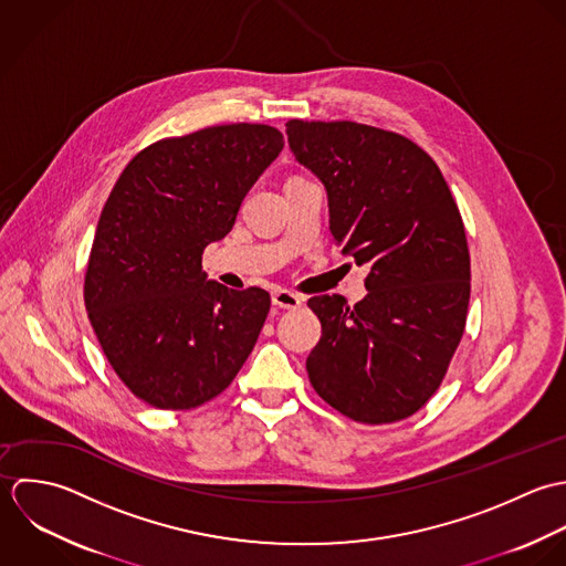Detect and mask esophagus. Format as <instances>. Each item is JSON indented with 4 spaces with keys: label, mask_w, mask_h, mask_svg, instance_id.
<instances>
[{
    "label": "esophagus",
    "mask_w": 566,
    "mask_h": 566,
    "mask_svg": "<svg viewBox=\"0 0 566 566\" xmlns=\"http://www.w3.org/2000/svg\"><path fill=\"white\" fill-rule=\"evenodd\" d=\"M271 300H273V304H275L277 308H286V311H297V308H302V304H304V300H302L297 293H291V291H286V289H277V291L271 295Z\"/></svg>",
    "instance_id": "1"
}]
</instances>
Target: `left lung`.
I'll use <instances>...</instances> for the list:
<instances>
[{
    "instance_id": "8db88e82",
    "label": "left lung",
    "mask_w": 566,
    "mask_h": 566,
    "mask_svg": "<svg viewBox=\"0 0 566 566\" xmlns=\"http://www.w3.org/2000/svg\"><path fill=\"white\" fill-rule=\"evenodd\" d=\"M286 135L328 192L335 242L369 269L354 308L339 295L308 300L322 322L308 378L356 422L405 420L442 385L465 328L470 253L449 184L391 130L289 119Z\"/></svg>"
}]
</instances>
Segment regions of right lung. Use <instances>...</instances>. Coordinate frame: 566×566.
<instances>
[{
    "mask_svg": "<svg viewBox=\"0 0 566 566\" xmlns=\"http://www.w3.org/2000/svg\"><path fill=\"white\" fill-rule=\"evenodd\" d=\"M282 148L266 124L210 126L146 146L115 181L85 308L115 374L146 405L195 409L226 391L251 354L269 293L227 289L201 262Z\"/></svg>",
    "mask_w": 566,
    "mask_h": 566,
    "instance_id": "right-lung-1",
    "label": "right lung"
}]
</instances>
